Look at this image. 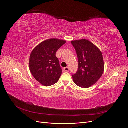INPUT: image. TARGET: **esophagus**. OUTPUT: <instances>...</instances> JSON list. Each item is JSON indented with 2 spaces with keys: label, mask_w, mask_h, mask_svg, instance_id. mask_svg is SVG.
<instances>
[{
  "label": "esophagus",
  "mask_w": 128,
  "mask_h": 128,
  "mask_svg": "<svg viewBox=\"0 0 128 128\" xmlns=\"http://www.w3.org/2000/svg\"><path fill=\"white\" fill-rule=\"evenodd\" d=\"M64 70L65 72H69L70 69H69V68H68V67H66V68H64Z\"/></svg>",
  "instance_id": "esophagus-1"
}]
</instances>
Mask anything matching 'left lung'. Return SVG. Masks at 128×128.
Masks as SVG:
<instances>
[{
	"mask_svg": "<svg viewBox=\"0 0 128 128\" xmlns=\"http://www.w3.org/2000/svg\"><path fill=\"white\" fill-rule=\"evenodd\" d=\"M78 60V69L72 75L74 82L83 88L94 84L104 70L102 52L89 40L85 39L72 40Z\"/></svg>",
	"mask_w": 128,
	"mask_h": 128,
	"instance_id": "1",
	"label": "left lung"
}]
</instances>
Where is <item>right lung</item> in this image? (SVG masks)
<instances>
[{
  "label": "right lung",
  "mask_w": 128,
  "mask_h": 128,
  "mask_svg": "<svg viewBox=\"0 0 128 128\" xmlns=\"http://www.w3.org/2000/svg\"><path fill=\"white\" fill-rule=\"evenodd\" d=\"M66 43L56 38L47 39L37 45L32 51L29 68L32 75L40 84L50 86L56 84L62 73L58 58V50Z\"/></svg>",
  "instance_id": "1"
}]
</instances>
